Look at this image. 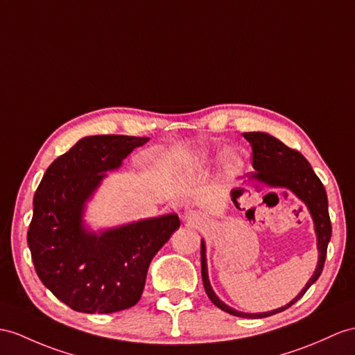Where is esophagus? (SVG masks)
Masks as SVG:
<instances>
[{
	"label": "esophagus",
	"mask_w": 355,
	"mask_h": 355,
	"mask_svg": "<svg viewBox=\"0 0 355 355\" xmlns=\"http://www.w3.org/2000/svg\"><path fill=\"white\" fill-rule=\"evenodd\" d=\"M185 220H188V221H194V220H197V214H196L194 211H188V212H185Z\"/></svg>",
	"instance_id": "obj_1"
}]
</instances>
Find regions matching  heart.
Here are the masks:
<instances>
[{
  "label": "heart",
  "mask_w": 355,
  "mask_h": 355,
  "mask_svg": "<svg viewBox=\"0 0 355 355\" xmlns=\"http://www.w3.org/2000/svg\"><path fill=\"white\" fill-rule=\"evenodd\" d=\"M227 161H229V167H230L233 171H236V170L241 167V161H239V158L235 157V155H230Z\"/></svg>",
  "instance_id": "heart-1"
}]
</instances>
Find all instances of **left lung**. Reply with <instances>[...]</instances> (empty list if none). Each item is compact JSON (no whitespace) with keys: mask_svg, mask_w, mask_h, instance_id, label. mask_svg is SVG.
Instances as JSON below:
<instances>
[{"mask_svg":"<svg viewBox=\"0 0 355 355\" xmlns=\"http://www.w3.org/2000/svg\"><path fill=\"white\" fill-rule=\"evenodd\" d=\"M244 137L245 140L252 144V149H253V167L256 170L253 178L261 179L271 187L289 188L291 191L295 193V196L307 205L310 214H312L316 236H318L319 261L312 279L307 282L304 289H302L297 295V298H293L289 304L265 313L238 312V310L224 304V302L220 301V298L215 295L211 288L209 279H207L206 248H205V243L202 241L200 244L202 280H203L206 295L209 297V300L218 309L224 310V312H227L233 316L266 318L289 309L293 302H297L302 295H304L307 289L319 279V275H321L324 270L327 247L331 238V221H330V214H328V198H327V193L321 179L315 175L312 166H310L309 161L302 157L298 150L288 148L286 144H283L280 140H277V138L265 132H245Z\"/></svg>","mask_w":355,"mask_h":355,"instance_id":"8db88e82","label":"left lung"}]
</instances>
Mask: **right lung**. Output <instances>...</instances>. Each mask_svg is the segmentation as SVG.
Masks as SVG:
<instances>
[{"instance_id":"add662e5","label":"right lung","mask_w":355,"mask_h":355,"mask_svg":"<svg viewBox=\"0 0 355 355\" xmlns=\"http://www.w3.org/2000/svg\"><path fill=\"white\" fill-rule=\"evenodd\" d=\"M148 137H85L60 155L34 194L28 247L40 282L66 306L83 313H112L141 298L150 261L180 221L176 214L123 227L87 232L84 203Z\"/></svg>"}]
</instances>
